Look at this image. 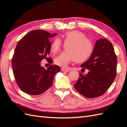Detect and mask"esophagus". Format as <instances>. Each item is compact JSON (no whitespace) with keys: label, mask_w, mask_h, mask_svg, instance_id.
Instances as JSON below:
<instances>
[{"label":"esophagus","mask_w":127,"mask_h":127,"mask_svg":"<svg viewBox=\"0 0 127 127\" xmlns=\"http://www.w3.org/2000/svg\"><path fill=\"white\" fill-rule=\"evenodd\" d=\"M61 71H63V72H68L69 71V70L63 68H61Z\"/></svg>","instance_id":"1"}]
</instances>
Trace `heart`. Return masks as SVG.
<instances>
[{
    "mask_svg": "<svg viewBox=\"0 0 127 127\" xmlns=\"http://www.w3.org/2000/svg\"><path fill=\"white\" fill-rule=\"evenodd\" d=\"M66 50L62 52L54 59L55 64L59 66L66 67L71 62L81 63L88 60L94 50L92 43L85 34L78 30L67 32L61 35ZM61 42L55 38L50 46L52 53H55L60 49Z\"/></svg>",
    "mask_w": 127,
    "mask_h": 127,
    "instance_id": "1",
    "label": "heart"
}]
</instances>
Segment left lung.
<instances>
[{
    "instance_id": "8db88e82",
    "label": "left lung",
    "mask_w": 127,
    "mask_h": 127,
    "mask_svg": "<svg viewBox=\"0 0 127 127\" xmlns=\"http://www.w3.org/2000/svg\"><path fill=\"white\" fill-rule=\"evenodd\" d=\"M117 56L113 46L105 38L97 40L89 59L81 65L89 69L85 75L79 74L75 89L86 98L103 95L113 83L116 75Z\"/></svg>"
}]
</instances>
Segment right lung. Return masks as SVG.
Instances as JSON below:
<instances>
[{
    "mask_svg": "<svg viewBox=\"0 0 127 127\" xmlns=\"http://www.w3.org/2000/svg\"><path fill=\"white\" fill-rule=\"evenodd\" d=\"M57 33L43 30L28 33L18 42L12 59V68L17 84L22 91L30 95H38L50 88L60 67L51 64L47 69L41 65L43 59L52 64L47 58L51 43L49 39Z\"/></svg>",
    "mask_w": 127,
    "mask_h": 127,
    "instance_id": "obj_1",
    "label": "right lung"
}]
</instances>
